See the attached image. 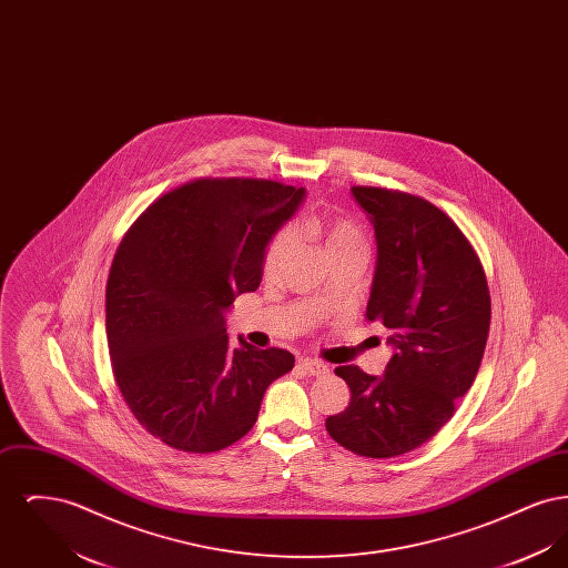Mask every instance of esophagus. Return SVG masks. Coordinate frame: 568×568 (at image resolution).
<instances>
[{"label":"esophagus","mask_w":568,"mask_h":568,"mask_svg":"<svg viewBox=\"0 0 568 568\" xmlns=\"http://www.w3.org/2000/svg\"><path fill=\"white\" fill-rule=\"evenodd\" d=\"M306 375H311V377H324L329 373V368L325 366L324 362H320V359H302L300 364H297Z\"/></svg>","instance_id":"esophagus-1"}]
</instances>
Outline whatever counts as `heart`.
<instances>
[{
    "mask_svg": "<svg viewBox=\"0 0 568 568\" xmlns=\"http://www.w3.org/2000/svg\"><path fill=\"white\" fill-rule=\"evenodd\" d=\"M296 232L315 236L320 243L324 244L325 255L345 251V248H366V241L362 230L349 221L341 216L332 215H311L306 221L297 223L296 227H283L272 236L271 243L266 246L264 253V274L271 276L281 268L285 257L290 255L292 246L296 243Z\"/></svg>",
    "mask_w": 568,
    "mask_h": 568,
    "instance_id": "obj_1",
    "label": "heart"
}]
</instances>
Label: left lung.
Wrapping results in <instances>:
<instances>
[{
	"label": "left lung",
	"mask_w": 568,
	"mask_h": 568,
	"mask_svg": "<svg viewBox=\"0 0 568 568\" xmlns=\"http://www.w3.org/2000/svg\"><path fill=\"white\" fill-rule=\"evenodd\" d=\"M352 191L377 239L366 320L387 329L394 353L383 377L357 366L334 371L352 403L325 428L357 456L394 458L430 440L470 389L491 302L475 248L440 209L403 191Z\"/></svg>",
	"instance_id": "obj_1"
}]
</instances>
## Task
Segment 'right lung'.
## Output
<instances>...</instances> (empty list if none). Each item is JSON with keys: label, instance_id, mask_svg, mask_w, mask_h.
Here are the masks:
<instances>
[{"label": "right lung", "instance_id": "obj_1", "mask_svg": "<svg viewBox=\"0 0 568 568\" xmlns=\"http://www.w3.org/2000/svg\"><path fill=\"white\" fill-rule=\"evenodd\" d=\"M306 195L255 179L195 181L151 204L119 244L106 285V336L121 396L165 445L213 454L253 428L285 349L225 332L234 300L255 292L272 236Z\"/></svg>", "mask_w": 568, "mask_h": 568}]
</instances>
